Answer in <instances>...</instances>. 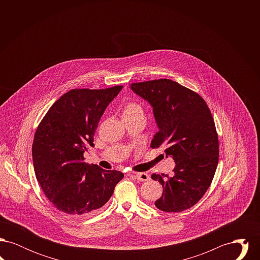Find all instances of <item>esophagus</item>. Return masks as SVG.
<instances>
[{
  "instance_id": "1",
  "label": "esophagus",
  "mask_w": 260,
  "mask_h": 260,
  "mask_svg": "<svg viewBox=\"0 0 260 260\" xmlns=\"http://www.w3.org/2000/svg\"><path fill=\"white\" fill-rule=\"evenodd\" d=\"M134 176L136 177V179L139 180V181H147L150 179V176L147 173H136V174H134Z\"/></svg>"
}]
</instances>
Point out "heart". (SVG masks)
I'll use <instances>...</instances> for the list:
<instances>
[{
	"instance_id": "1",
	"label": "heart",
	"mask_w": 260,
	"mask_h": 260,
	"mask_svg": "<svg viewBox=\"0 0 260 260\" xmlns=\"http://www.w3.org/2000/svg\"><path fill=\"white\" fill-rule=\"evenodd\" d=\"M136 113H143V109L140 104L136 102H127L124 104L122 115H133Z\"/></svg>"
}]
</instances>
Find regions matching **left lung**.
<instances>
[{
    "label": "left lung",
    "mask_w": 260,
    "mask_h": 260,
    "mask_svg": "<svg viewBox=\"0 0 260 260\" xmlns=\"http://www.w3.org/2000/svg\"><path fill=\"white\" fill-rule=\"evenodd\" d=\"M153 108L158 133L152 148L165 149L175 161L173 176L152 174L162 186L155 206L179 212L197 204L210 187L218 164V137L211 113L198 93L168 79L132 84Z\"/></svg>",
    "instance_id": "left-lung-1"
}]
</instances>
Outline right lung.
I'll return each mask as SVG.
<instances>
[{
	"mask_svg": "<svg viewBox=\"0 0 260 260\" xmlns=\"http://www.w3.org/2000/svg\"><path fill=\"white\" fill-rule=\"evenodd\" d=\"M122 86L72 89L55 101L39 124L32 145L38 182L53 206L73 217L93 213L124 177L84 161L99 120Z\"/></svg>",
	"mask_w": 260,
	"mask_h": 260,
	"instance_id": "add662e5",
	"label": "right lung"
}]
</instances>
